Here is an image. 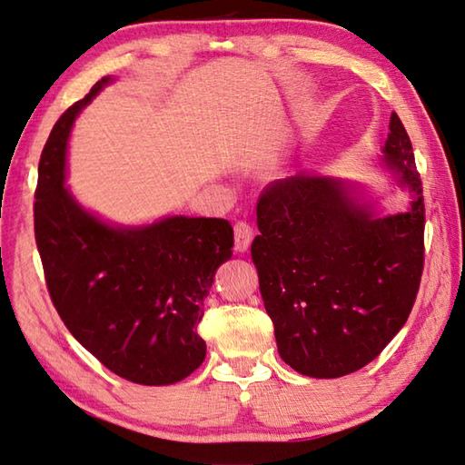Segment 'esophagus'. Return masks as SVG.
<instances>
[{
  "label": "esophagus",
  "mask_w": 465,
  "mask_h": 465,
  "mask_svg": "<svg viewBox=\"0 0 465 465\" xmlns=\"http://www.w3.org/2000/svg\"><path fill=\"white\" fill-rule=\"evenodd\" d=\"M252 236H255V232H252V226L249 223L244 221H239L234 224V247L239 252H244L249 249V244L252 241Z\"/></svg>",
  "instance_id": "esophagus-1"
}]
</instances>
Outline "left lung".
I'll list each match as a JSON object with an SVG mask.
<instances>
[{
    "label": "left lung",
    "mask_w": 465,
    "mask_h": 465,
    "mask_svg": "<svg viewBox=\"0 0 465 465\" xmlns=\"http://www.w3.org/2000/svg\"><path fill=\"white\" fill-rule=\"evenodd\" d=\"M384 163L413 192L409 213L374 218L344 183L297 173L262 188L251 244L279 356L313 379L372 362L405 326L425 262L423 183L413 145L391 115Z\"/></svg>",
    "instance_id": "obj_1"
}]
</instances>
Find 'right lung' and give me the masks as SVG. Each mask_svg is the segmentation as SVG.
Segmentation results:
<instances>
[{
    "label": "right lung",
    "mask_w": 465,
    "mask_h": 465,
    "mask_svg": "<svg viewBox=\"0 0 465 465\" xmlns=\"http://www.w3.org/2000/svg\"><path fill=\"white\" fill-rule=\"evenodd\" d=\"M111 76L68 107L40 155L34 234L50 300L89 352L121 379L172 384L206 356L198 334L214 271L232 255L224 218L172 216L143 229H113L64 188L73 121Z\"/></svg>",
    "instance_id": "add662e5"
}]
</instances>
